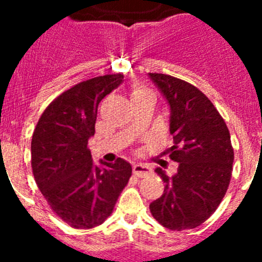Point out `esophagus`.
Instances as JSON below:
<instances>
[{"instance_id": "34e87169", "label": "esophagus", "mask_w": 262, "mask_h": 262, "mask_svg": "<svg viewBox=\"0 0 262 262\" xmlns=\"http://www.w3.org/2000/svg\"><path fill=\"white\" fill-rule=\"evenodd\" d=\"M133 170L134 174L138 176V177H144V176H148L152 173V168L148 166L147 164H135Z\"/></svg>"}]
</instances>
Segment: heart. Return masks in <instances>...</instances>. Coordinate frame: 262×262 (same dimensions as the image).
Segmentation results:
<instances>
[{
    "label": "heart",
    "instance_id": "1",
    "mask_svg": "<svg viewBox=\"0 0 262 262\" xmlns=\"http://www.w3.org/2000/svg\"><path fill=\"white\" fill-rule=\"evenodd\" d=\"M144 92H148V90L144 89V88H135L133 92V96H135V94H139V93H144Z\"/></svg>",
    "mask_w": 262,
    "mask_h": 262
}]
</instances>
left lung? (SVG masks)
Masks as SVG:
<instances>
[{"instance_id":"8db88e82","label":"left lung","mask_w":262,"mask_h":262,"mask_svg":"<svg viewBox=\"0 0 262 262\" xmlns=\"http://www.w3.org/2000/svg\"><path fill=\"white\" fill-rule=\"evenodd\" d=\"M149 76L170 106L173 145L164 155L180 164L174 176L155 170L165 187L149 210L168 230H190L214 214L227 193L233 164L230 131L198 88L163 73Z\"/></svg>"}]
</instances>
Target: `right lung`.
<instances>
[{"mask_svg":"<svg viewBox=\"0 0 262 262\" xmlns=\"http://www.w3.org/2000/svg\"><path fill=\"white\" fill-rule=\"evenodd\" d=\"M123 75L98 76L62 92L46 107L31 140V166L39 190L62 222L78 230L102 224L133 174L123 159L96 166L88 140L96 133L99 102Z\"/></svg>","mask_w":262,"mask_h":262,"instance_id":"right-lung-1","label":"right lung"}]
</instances>
